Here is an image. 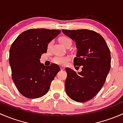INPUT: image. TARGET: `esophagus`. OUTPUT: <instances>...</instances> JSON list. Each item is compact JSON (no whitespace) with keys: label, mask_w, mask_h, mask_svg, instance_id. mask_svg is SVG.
I'll list each match as a JSON object with an SVG mask.
<instances>
[{"label":"esophagus","mask_w":123,"mask_h":123,"mask_svg":"<svg viewBox=\"0 0 123 123\" xmlns=\"http://www.w3.org/2000/svg\"><path fill=\"white\" fill-rule=\"evenodd\" d=\"M60 68H61V70H64V69H65V68L64 67H60Z\"/></svg>","instance_id":"esophagus-1"}]
</instances>
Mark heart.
I'll return each instance as SVG.
<instances>
[{
    "label": "heart",
    "instance_id": "heart-1",
    "mask_svg": "<svg viewBox=\"0 0 123 123\" xmlns=\"http://www.w3.org/2000/svg\"><path fill=\"white\" fill-rule=\"evenodd\" d=\"M59 41L65 47L68 44L71 43V40L70 38L66 36H62L60 37ZM52 44V42H50L48 44V48H50L51 47ZM69 60H70V56L69 55H56L54 56L52 59V61L54 63L61 65H66L68 62Z\"/></svg>",
    "mask_w": 123,
    "mask_h": 123
}]
</instances>
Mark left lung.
<instances>
[{"instance_id": "1", "label": "left lung", "mask_w": 123, "mask_h": 123, "mask_svg": "<svg viewBox=\"0 0 123 123\" xmlns=\"http://www.w3.org/2000/svg\"><path fill=\"white\" fill-rule=\"evenodd\" d=\"M62 31L75 42L77 48L74 66H83L77 73L66 68L65 92L71 99L85 102L95 97L106 80L111 68V54L100 34L87 29Z\"/></svg>"}]
</instances>
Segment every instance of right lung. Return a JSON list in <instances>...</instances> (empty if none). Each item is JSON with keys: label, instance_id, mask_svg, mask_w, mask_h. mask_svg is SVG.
Segmentation results:
<instances>
[{"label": "right lung", "instance_id": "right-lung-1", "mask_svg": "<svg viewBox=\"0 0 123 123\" xmlns=\"http://www.w3.org/2000/svg\"><path fill=\"white\" fill-rule=\"evenodd\" d=\"M58 30L29 29L21 33L9 50V64L15 85L22 95L38 98L48 93L52 81L61 70L55 64L44 66L40 59L48 43L59 35Z\"/></svg>", "mask_w": 123, "mask_h": 123}]
</instances>
